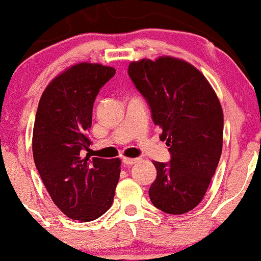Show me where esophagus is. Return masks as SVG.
<instances>
[{"label":"esophagus","mask_w":261,"mask_h":261,"mask_svg":"<svg viewBox=\"0 0 261 261\" xmlns=\"http://www.w3.org/2000/svg\"><path fill=\"white\" fill-rule=\"evenodd\" d=\"M122 162L126 164V165H133V164L139 162V159L138 158H126V156H124V158L122 159Z\"/></svg>","instance_id":"esophagus-1"}]
</instances>
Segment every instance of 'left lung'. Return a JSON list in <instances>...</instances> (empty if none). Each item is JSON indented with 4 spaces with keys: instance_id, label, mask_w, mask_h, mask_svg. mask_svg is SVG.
Masks as SVG:
<instances>
[{
    "instance_id": "1",
    "label": "left lung",
    "mask_w": 261,
    "mask_h": 261,
    "mask_svg": "<svg viewBox=\"0 0 261 261\" xmlns=\"http://www.w3.org/2000/svg\"><path fill=\"white\" fill-rule=\"evenodd\" d=\"M128 74L146 98L166 141L170 163L153 162L156 178L148 194L155 208L180 215L204 197L219 165L223 112L217 96L190 63L173 57L132 62Z\"/></svg>"
}]
</instances>
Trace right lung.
Segmentation results:
<instances>
[{
	"label": "right lung",
	"instance_id": "right-lung-1",
	"mask_svg": "<svg viewBox=\"0 0 261 261\" xmlns=\"http://www.w3.org/2000/svg\"><path fill=\"white\" fill-rule=\"evenodd\" d=\"M115 69L80 63L42 92L33 128V158L55 204L72 220H96L113 204L121 160L81 155L91 141L92 107Z\"/></svg>",
	"mask_w": 261,
	"mask_h": 261
}]
</instances>
